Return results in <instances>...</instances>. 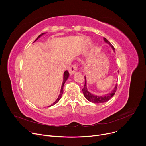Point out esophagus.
<instances>
[{
  "instance_id": "34e87169",
  "label": "esophagus",
  "mask_w": 146,
  "mask_h": 146,
  "mask_svg": "<svg viewBox=\"0 0 146 146\" xmlns=\"http://www.w3.org/2000/svg\"><path fill=\"white\" fill-rule=\"evenodd\" d=\"M77 70V65H73L71 66V68H70V70H69V73L70 75H73L74 74L76 71Z\"/></svg>"
}]
</instances>
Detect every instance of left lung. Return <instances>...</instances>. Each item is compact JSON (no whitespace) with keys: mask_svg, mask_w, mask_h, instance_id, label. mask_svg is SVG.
I'll list each match as a JSON object with an SVG mask.
<instances>
[{"mask_svg":"<svg viewBox=\"0 0 146 146\" xmlns=\"http://www.w3.org/2000/svg\"><path fill=\"white\" fill-rule=\"evenodd\" d=\"M103 40L105 41V43H108V44H109L111 46V47L112 48V49L113 50L114 52H115L114 47L111 45V44L109 42V41L105 37L103 38ZM117 88V84H115L114 88L110 93H109L106 95H102V96H98V95H94L92 93H91L90 92H89L87 90L86 77L85 76V84H84V88H82V92H83V94H84L85 98L88 101H90L92 103H104V102H106L108 101L114 96V95L115 94V93L116 92Z\"/></svg>","mask_w":146,"mask_h":146,"instance_id":"8db88e82","label":"left lung"}]
</instances>
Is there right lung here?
<instances>
[{"instance_id":"right-lung-1","label":"right lung","mask_w":146,"mask_h":146,"mask_svg":"<svg viewBox=\"0 0 146 146\" xmlns=\"http://www.w3.org/2000/svg\"><path fill=\"white\" fill-rule=\"evenodd\" d=\"M45 33H41V35H40L37 37V38L36 39V40H35V41H36L37 40H38L41 36L44 35ZM35 41H34V42H35ZM69 76V72H68V70H66V71L64 72V80H63V82H62V87H61V90H60V94H59V96H58L57 99L51 105L48 106V107H50V106H52L55 105V104H56V103L60 100V99L61 98L62 95V94H63V92H64V84H65V83L66 81L68 80Z\"/></svg>"}]
</instances>
